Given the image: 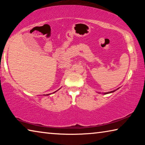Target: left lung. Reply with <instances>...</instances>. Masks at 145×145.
Returning <instances> with one entry per match:
<instances>
[{
	"mask_svg": "<svg viewBox=\"0 0 145 145\" xmlns=\"http://www.w3.org/2000/svg\"><path fill=\"white\" fill-rule=\"evenodd\" d=\"M119 88H118V89H115V90H114V91H109V92H107V93H104V95H106V94H109V93H113V92H114L115 91H116L117 89H118Z\"/></svg>",
	"mask_w": 145,
	"mask_h": 145,
	"instance_id": "left-lung-1",
	"label": "left lung"
}]
</instances>
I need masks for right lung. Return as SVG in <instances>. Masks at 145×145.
I'll return each instance as SVG.
<instances>
[{
    "label": "right lung",
    "instance_id": "right-lung-1",
    "mask_svg": "<svg viewBox=\"0 0 145 145\" xmlns=\"http://www.w3.org/2000/svg\"><path fill=\"white\" fill-rule=\"evenodd\" d=\"M55 92H56V91H55ZM55 92H54V93H55ZM46 95H48V94H47Z\"/></svg>",
    "mask_w": 145,
    "mask_h": 145
}]
</instances>
